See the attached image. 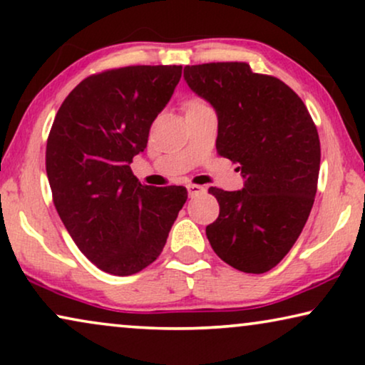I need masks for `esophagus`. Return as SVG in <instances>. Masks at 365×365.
I'll list each match as a JSON object with an SVG mask.
<instances>
[{
	"label": "esophagus",
	"instance_id": "1",
	"mask_svg": "<svg viewBox=\"0 0 365 365\" xmlns=\"http://www.w3.org/2000/svg\"><path fill=\"white\" fill-rule=\"evenodd\" d=\"M187 191H189V196L196 197V196H199V194H202L204 191H206V187L199 186V184H187Z\"/></svg>",
	"mask_w": 365,
	"mask_h": 365
}]
</instances>
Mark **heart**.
<instances>
[{
	"label": "heart",
	"instance_id": "1",
	"mask_svg": "<svg viewBox=\"0 0 365 365\" xmlns=\"http://www.w3.org/2000/svg\"><path fill=\"white\" fill-rule=\"evenodd\" d=\"M191 104H202V103H197V101H194V103H191Z\"/></svg>",
	"mask_w": 365,
	"mask_h": 365
}]
</instances>
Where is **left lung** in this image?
Here are the masks:
<instances>
[{
	"instance_id": "1",
	"label": "left lung",
	"mask_w": 365,
	"mask_h": 365,
	"mask_svg": "<svg viewBox=\"0 0 365 365\" xmlns=\"http://www.w3.org/2000/svg\"><path fill=\"white\" fill-rule=\"evenodd\" d=\"M187 86L217 114L216 149L237 163L244 187H209L219 217L206 227L211 247L242 272L271 271L291 251L317 191L321 143L302 99L247 63L184 68Z\"/></svg>"
}]
</instances>
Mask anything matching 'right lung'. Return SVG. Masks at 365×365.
I'll return each instance as SVG.
<instances>
[{"mask_svg": "<svg viewBox=\"0 0 365 365\" xmlns=\"http://www.w3.org/2000/svg\"><path fill=\"white\" fill-rule=\"evenodd\" d=\"M181 71L126 66L89 76L68 94L49 131L46 174L59 217L79 251L114 276L156 261L187 199L182 186H143L129 166Z\"/></svg>", "mask_w": 365, "mask_h": 365, "instance_id": "1", "label": "right lung"}]
</instances>
